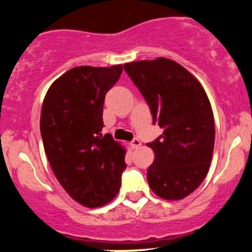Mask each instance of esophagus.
<instances>
[{
	"instance_id": "obj_1",
	"label": "esophagus",
	"mask_w": 252,
	"mask_h": 252,
	"mask_svg": "<svg viewBox=\"0 0 252 252\" xmlns=\"http://www.w3.org/2000/svg\"><path fill=\"white\" fill-rule=\"evenodd\" d=\"M140 146H141V141L138 140V138H134V140L131 141V147L134 149H137Z\"/></svg>"
}]
</instances>
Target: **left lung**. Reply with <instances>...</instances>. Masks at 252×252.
<instances>
[{
    "label": "left lung",
    "mask_w": 252,
    "mask_h": 252,
    "mask_svg": "<svg viewBox=\"0 0 252 252\" xmlns=\"http://www.w3.org/2000/svg\"><path fill=\"white\" fill-rule=\"evenodd\" d=\"M124 71L148 104L153 124L163 132L148 146L155 160L149 187L167 200H180L206 178L215 147V118L200 83L166 58L124 63Z\"/></svg>",
    "instance_id": "left-lung-1"
}]
</instances>
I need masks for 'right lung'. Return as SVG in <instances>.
<instances>
[{
  "label": "right lung",
  "mask_w": 252,
  "mask_h": 252,
  "mask_svg": "<svg viewBox=\"0 0 252 252\" xmlns=\"http://www.w3.org/2000/svg\"><path fill=\"white\" fill-rule=\"evenodd\" d=\"M122 68H71L52 84L42 103L40 131L52 170L63 189L84 206L112 200L126 168V149L100 132L105 94Z\"/></svg>",
  "instance_id": "1"
}]
</instances>
